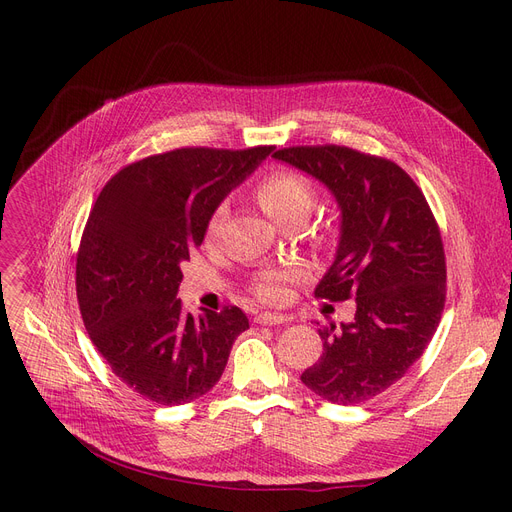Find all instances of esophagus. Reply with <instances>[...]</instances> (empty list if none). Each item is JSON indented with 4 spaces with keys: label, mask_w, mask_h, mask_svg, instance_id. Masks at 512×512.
<instances>
[{
    "label": "esophagus",
    "mask_w": 512,
    "mask_h": 512,
    "mask_svg": "<svg viewBox=\"0 0 512 512\" xmlns=\"http://www.w3.org/2000/svg\"><path fill=\"white\" fill-rule=\"evenodd\" d=\"M255 321L257 324H261V326H280V324H286L288 321V317L286 315H280V313H259L257 317H255Z\"/></svg>",
    "instance_id": "34e87169"
}]
</instances>
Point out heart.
<instances>
[{
  "label": "heart",
  "mask_w": 512,
  "mask_h": 512,
  "mask_svg": "<svg viewBox=\"0 0 512 512\" xmlns=\"http://www.w3.org/2000/svg\"><path fill=\"white\" fill-rule=\"evenodd\" d=\"M257 203L261 209L270 215V218L286 226L290 220L303 218L307 220V215L313 207V186L311 182L294 170H274L267 174L259 184H257ZM224 207H218L211 218V232L218 226L222 220ZM297 276L292 270L290 272H272L265 274L255 282V292L257 297L267 301V303H278L286 297L288 292V282Z\"/></svg>",
  "instance_id": "b5f03b06"
}]
</instances>
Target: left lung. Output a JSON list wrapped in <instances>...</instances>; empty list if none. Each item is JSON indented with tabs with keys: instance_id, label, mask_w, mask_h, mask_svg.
Segmentation results:
<instances>
[{
	"instance_id": "8db88e82",
	"label": "left lung",
	"mask_w": 512,
	"mask_h": 512,
	"mask_svg": "<svg viewBox=\"0 0 512 512\" xmlns=\"http://www.w3.org/2000/svg\"><path fill=\"white\" fill-rule=\"evenodd\" d=\"M276 159L334 195L340 238L315 297L355 299L348 324L321 326L319 361L301 382L334 405L378 396L423 355L446 301L440 228L421 188L394 161L338 145L288 147Z\"/></svg>"
}]
</instances>
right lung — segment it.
<instances>
[{
  "instance_id": "add662e5",
  "label": "right lung",
  "mask_w": 512,
  "mask_h": 512,
  "mask_svg": "<svg viewBox=\"0 0 512 512\" xmlns=\"http://www.w3.org/2000/svg\"><path fill=\"white\" fill-rule=\"evenodd\" d=\"M272 151L186 147L145 157L107 182L89 213L76 255L80 315L112 371L157 405L209 392L249 328L238 307L184 313L180 263L201 247L226 195Z\"/></svg>"
}]
</instances>
